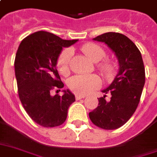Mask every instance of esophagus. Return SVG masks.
Wrapping results in <instances>:
<instances>
[{"label":"esophagus","instance_id":"obj_1","mask_svg":"<svg viewBox=\"0 0 157 157\" xmlns=\"http://www.w3.org/2000/svg\"><path fill=\"white\" fill-rule=\"evenodd\" d=\"M85 96H83V95H79V94H77L76 96H75V98L76 100H79V99H82V98H84Z\"/></svg>","mask_w":157,"mask_h":157}]
</instances>
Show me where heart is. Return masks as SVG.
<instances>
[{
	"mask_svg": "<svg viewBox=\"0 0 157 157\" xmlns=\"http://www.w3.org/2000/svg\"><path fill=\"white\" fill-rule=\"evenodd\" d=\"M81 50L94 63H99L106 56L103 49L96 44L88 43L84 44ZM72 50L67 49L61 53L57 61L59 72L63 76H68L70 73V62ZM98 69L104 76L110 78L113 74V65L110 61L105 60L98 64ZM101 84L99 78L96 75H77L72 77L68 82V86L72 91L79 95H86L96 89Z\"/></svg>",
	"mask_w": 157,
	"mask_h": 157,
	"instance_id": "heart-1",
	"label": "heart"
}]
</instances>
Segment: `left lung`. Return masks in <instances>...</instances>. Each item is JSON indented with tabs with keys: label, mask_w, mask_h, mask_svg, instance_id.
Wrapping results in <instances>:
<instances>
[{
	"label": "left lung",
	"mask_w": 157,
	"mask_h": 157,
	"mask_svg": "<svg viewBox=\"0 0 157 157\" xmlns=\"http://www.w3.org/2000/svg\"><path fill=\"white\" fill-rule=\"evenodd\" d=\"M102 42L113 52L118 60L117 74L110 85L102 92L111 94L98 99V106L89 113V118L97 127L114 130L128 122L135 113L145 84V69L141 52L126 35L115 32L104 33L93 39Z\"/></svg>",
	"instance_id": "1"
}]
</instances>
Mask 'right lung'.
<instances>
[{
    "label": "right lung",
    "mask_w": 157,
    "mask_h": 157,
    "mask_svg": "<svg viewBox=\"0 0 157 157\" xmlns=\"http://www.w3.org/2000/svg\"><path fill=\"white\" fill-rule=\"evenodd\" d=\"M78 40H66L46 31H37L21 41L15 59L20 100L30 118L44 128L63 124L75 97L69 89L63 96L52 90L63 88L56 65L63 47ZM60 91V90H59Z\"/></svg>",
    "instance_id": "1"
}]
</instances>
